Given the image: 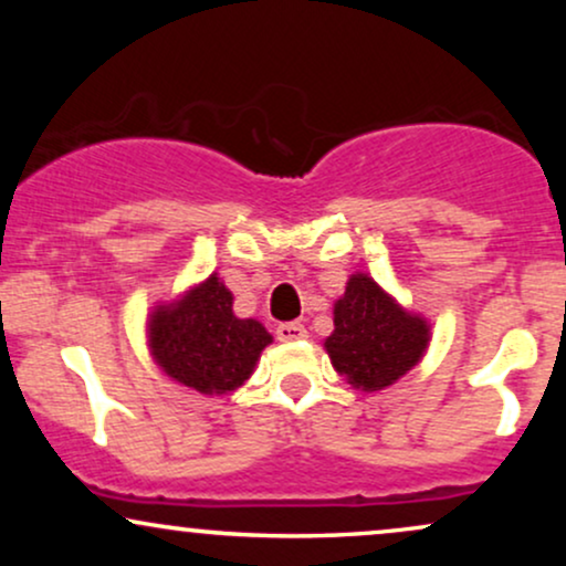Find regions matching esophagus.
Segmentation results:
<instances>
[{
  "label": "esophagus",
  "mask_w": 566,
  "mask_h": 566,
  "mask_svg": "<svg viewBox=\"0 0 566 566\" xmlns=\"http://www.w3.org/2000/svg\"><path fill=\"white\" fill-rule=\"evenodd\" d=\"M305 335H308V333H305V327H303L301 322H287V324H279V327H276V337L282 343L303 340Z\"/></svg>",
  "instance_id": "1"
}]
</instances>
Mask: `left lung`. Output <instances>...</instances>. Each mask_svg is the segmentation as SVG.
<instances>
[{"instance_id":"1","label":"left lung","mask_w":566,"mask_h":566,"mask_svg":"<svg viewBox=\"0 0 566 566\" xmlns=\"http://www.w3.org/2000/svg\"><path fill=\"white\" fill-rule=\"evenodd\" d=\"M335 329L324 350L335 373L356 391L375 394L394 386L426 356L431 324L401 305L369 274L348 276L346 292L335 301Z\"/></svg>"}]
</instances>
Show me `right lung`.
Returning <instances> with one entry per match:
<instances>
[{
	"label": "right lung",
	"mask_w": 566,
	"mask_h": 566,
	"mask_svg": "<svg viewBox=\"0 0 566 566\" xmlns=\"http://www.w3.org/2000/svg\"><path fill=\"white\" fill-rule=\"evenodd\" d=\"M146 340L154 365L167 378L188 391L223 396L250 380L274 337L258 319H239L231 290L210 274L184 295L154 305Z\"/></svg>",
	"instance_id": "obj_1"
}]
</instances>
